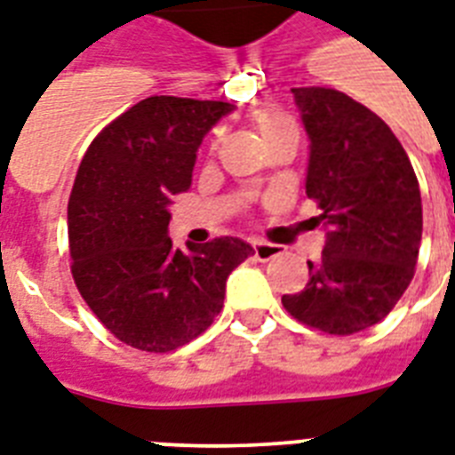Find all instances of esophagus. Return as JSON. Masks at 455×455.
Instances as JSON below:
<instances>
[{
    "label": "esophagus",
    "mask_w": 455,
    "mask_h": 455,
    "mask_svg": "<svg viewBox=\"0 0 455 455\" xmlns=\"http://www.w3.org/2000/svg\"><path fill=\"white\" fill-rule=\"evenodd\" d=\"M252 247H254V257H257L259 261L275 259V257L280 254V245H273V243H266V240H254Z\"/></svg>",
    "instance_id": "esophagus-1"
}]
</instances>
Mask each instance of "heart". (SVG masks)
I'll list each match as a JSON object with an SVG mask.
<instances>
[{
	"mask_svg": "<svg viewBox=\"0 0 455 455\" xmlns=\"http://www.w3.org/2000/svg\"><path fill=\"white\" fill-rule=\"evenodd\" d=\"M257 125H259V131H261V135H264L266 142L273 138H278V135H283V132L297 131V128H294V124L287 119L285 114L271 112V109H264V112L257 114Z\"/></svg>",
	"mask_w": 455,
	"mask_h": 455,
	"instance_id": "1",
	"label": "heart"
}]
</instances>
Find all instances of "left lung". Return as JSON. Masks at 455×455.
<instances>
[{"label":"left lung","mask_w":455,"mask_h":455,"mask_svg":"<svg viewBox=\"0 0 455 455\" xmlns=\"http://www.w3.org/2000/svg\"><path fill=\"white\" fill-rule=\"evenodd\" d=\"M291 93L311 140L306 194L323 210L327 240L304 290L283 306L308 327L355 334L381 323L411 283L423 234L419 180L371 109L334 88Z\"/></svg>","instance_id":"obj_1"}]
</instances>
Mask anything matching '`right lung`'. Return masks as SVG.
<instances>
[{
	"label": "right lung",
	"mask_w": 455,
	"mask_h": 455,
	"mask_svg": "<svg viewBox=\"0 0 455 455\" xmlns=\"http://www.w3.org/2000/svg\"><path fill=\"white\" fill-rule=\"evenodd\" d=\"M231 102L154 95L91 142L68 205L72 275L119 341L168 353L208 330L227 278L254 252L240 238L172 247V196L191 187L196 151Z\"/></svg>",
	"instance_id": "1"
}]
</instances>
